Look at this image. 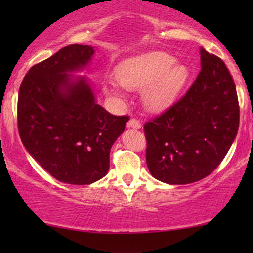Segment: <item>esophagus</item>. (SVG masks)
I'll use <instances>...</instances> for the list:
<instances>
[{
	"mask_svg": "<svg viewBox=\"0 0 253 253\" xmlns=\"http://www.w3.org/2000/svg\"><path fill=\"white\" fill-rule=\"evenodd\" d=\"M127 126L130 127V128H135V129H139L141 128V123L139 120H136V119L132 118L130 120L128 121V124H127Z\"/></svg>",
	"mask_w": 253,
	"mask_h": 253,
	"instance_id": "34e87169",
	"label": "esophagus"
}]
</instances>
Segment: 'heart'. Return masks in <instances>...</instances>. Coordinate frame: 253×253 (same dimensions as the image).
I'll return each mask as SVG.
<instances>
[{"label": "heart", "instance_id": "1", "mask_svg": "<svg viewBox=\"0 0 253 253\" xmlns=\"http://www.w3.org/2000/svg\"><path fill=\"white\" fill-rule=\"evenodd\" d=\"M176 59L164 52H153L132 58L115 71L118 83L127 90L143 89L144 104L151 110L167 108L175 101L188 78V69L175 64ZM107 94L120 96L115 84L104 85Z\"/></svg>", "mask_w": 253, "mask_h": 253}]
</instances>
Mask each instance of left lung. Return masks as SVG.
I'll return each instance as SVG.
<instances>
[{
  "label": "left lung",
  "instance_id": "8db88e82",
  "mask_svg": "<svg viewBox=\"0 0 253 253\" xmlns=\"http://www.w3.org/2000/svg\"><path fill=\"white\" fill-rule=\"evenodd\" d=\"M201 70L184 96L144 125L151 175L168 184L207 177L239 128V102L227 66L201 48Z\"/></svg>",
  "mask_w": 253,
  "mask_h": 253
}]
</instances>
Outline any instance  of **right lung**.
Returning a JSON list of instances; mask_svg holds the SVG:
<instances>
[{"mask_svg":"<svg viewBox=\"0 0 253 253\" xmlns=\"http://www.w3.org/2000/svg\"><path fill=\"white\" fill-rule=\"evenodd\" d=\"M94 52L78 43L63 47L32 66L19 90L22 144L51 176L69 184H90L107 175L110 149L129 120L95 102L85 78L68 75L84 68Z\"/></svg>","mask_w":253,"mask_h":253,"instance_id":"obj_1","label":"right lung"}]
</instances>
